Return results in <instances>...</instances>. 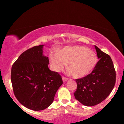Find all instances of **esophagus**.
Here are the masks:
<instances>
[{
  "mask_svg": "<svg viewBox=\"0 0 124 124\" xmlns=\"http://www.w3.org/2000/svg\"><path fill=\"white\" fill-rule=\"evenodd\" d=\"M62 80H63V82H66L67 80H68V78H65V77H62Z\"/></svg>",
  "mask_w": 124,
  "mask_h": 124,
  "instance_id": "esophagus-1",
  "label": "esophagus"
}]
</instances>
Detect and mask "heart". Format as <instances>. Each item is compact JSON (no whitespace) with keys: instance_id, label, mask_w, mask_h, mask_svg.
Segmentation results:
<instances>
[{"instance_id":"obj_1","label":"heart","mask_w":124,"mask_h":124,"mask_svg":"<svg viewBox=\"0 0 124 124\" xmlns=\"http://www.w3.org/2000/svg\"><path fill=\"white\" fill-rule=\"evenodd\" d=\"M52 68L59 72L68 63L69 72L75 78L86 76L93 69L97 62L96 54L87 48L82 46H67L59 52L49 55Z\"/></svg>"}]
</instances>
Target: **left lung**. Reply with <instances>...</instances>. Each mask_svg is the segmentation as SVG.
Listing matches in <instances>:
<instances>
[{
  "label": "left lung",
  "mask_w": 124,
  "mask_h": 124,
  "mask_svg": "<svg viewBox=\"0 0 124 124\" xmlns=\"http://www.w3.org/2000/svg\"><path fill=\"white\" fill-rule=\"evenodd\" d=\"M99 61L92 73L76 79L75 99L84 106H94L101 103L109 96L116 84V74L113 62L108 55L95 45Z\"/></svg>",
  "instance_id": "8db88e82"
}]
</instances>
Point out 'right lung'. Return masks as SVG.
<instances>
[{
    "label": "right lung",
    "mask_w": 124,
    "mask_h": 124,
    "mask_svg": "<svg viewBox=\"0 0 124 124\" xmlns=\"http://www.w3.org/2000/svg\"><path fill=\"white\" fill-rule=\"evenodd\" d=\"M44 45L34 46L21 54L11 71L16 97L23 106L34 111L43 110L50 106L63 83L61 75L48 68V57L43 55Z\"/></svg>",
    "instance_id": "obj_1"
}]
</instances>
